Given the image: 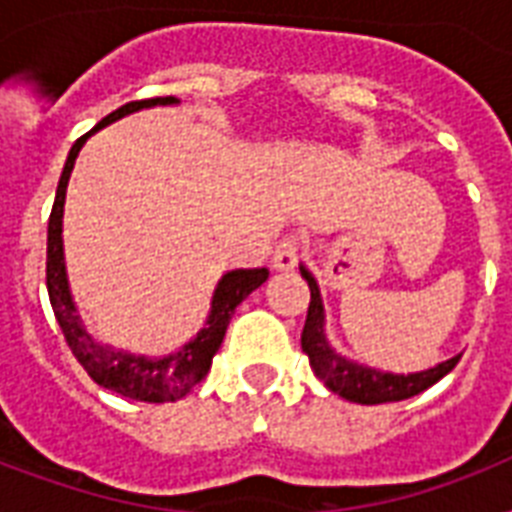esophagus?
Returning a JSON list of instances; mask_svg holds the SVG:
<instances>
[{"instance_id": "34e87169", "label": "esophagus", "mask_w": 512, "mask_h": 512, "mask_svg": "<svg viewBox=\"0 0 512 512\" xmlns=\"http://www.w3.org/2000/svg\"><path fill=\"white\" fill-rule=\"evenodd\" d=\"M297 260H300V244H297V239L279 241V247H276L271 260L273 271H279V273L295 271Z\"/></svg>"}]
</instances>
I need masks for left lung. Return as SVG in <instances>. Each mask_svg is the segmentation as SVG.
Returning a JSON list of instances; mask_svg holds the SVG:
<instances>
[{
    "mask_svg": "<svg viewBox=\"0 0 512 512\" xmlns=\"http://www.w3.org/2000/svg\"><path fill=\"white\" fill-rule=\"evenodd\" d=\"M300 273H303V279L308 281V289H311V305H308V319H305L300 342H303L305 356L311 358V369L316 372V377L345 401H353V404L404 401V398H412L422 390H428L433 382L452 372L457 361H460V356L446 358L433 369H422V372L412 374L382 372V369H374V366L350 361L342 353H337L332 348V342L327 340L324 300H321V289L313 279V273L305 265H300Z\"/></svg>",
    "mask_w": 512,
    "mask_h": 512,
    "instance_id": "left-lung-1",
    "label": "left lung"
}]
</instances>
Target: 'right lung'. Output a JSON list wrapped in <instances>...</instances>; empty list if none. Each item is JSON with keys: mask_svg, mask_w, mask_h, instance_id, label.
Masks as SVG:
<instances>
[{"mask_svg": "<svg viewBox=\"0 0 512 512\" xmlns=\"http://www.w3.org/2000/svg\"><path fill=\"white\" fill-rule=\"evenodd\" d=\"M175 103H180V100H132V103H124L122 108H116L114 114H108L100 124H95V130L76 140L71 151H68L66 167H63L58 191H55L50 225H47V292H50L52 311H55L60 329H63L68 348L76 356V361L84 366V372L90 374L98 385H103L106 390H114L124 398H132V401H146V404L177 401L185 393H191L196 382L207 377L212 356L223 342L233 311L239 308L241 300H247L268 279V268H236V271L223 273V279L217 281L215 295H212V308H209V316L204 321V329H199L193 340L185 342L183 348H177L170 356L148 358L135 356L130 350H116L106 342L95 340L84 327L79 308L74 303V295H71V287H68L66 255H63V204H66L68 177L74 170L76 156H79L90 135H95V132L108 127L116 119L143 111V108L175 106Z\"/></svg>", "mask_w": 512, "mask_h": 512, "instance_id": "right-lung-1", "label": "right lung"}]
</instances>
